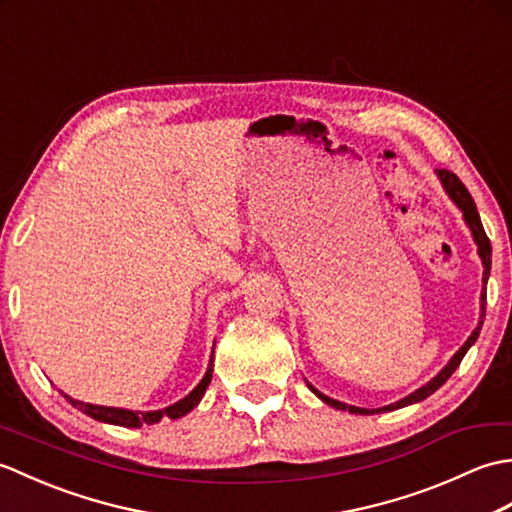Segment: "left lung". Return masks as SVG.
Segmentation results:
<instances>
[{
  "label": "left lung",
  "instance_id": "obj_1",
  "mask_svg": "<svg viewBox=\"0 0 512 512\" xmlns=\"http://www.w3.org/2000/svg\"><path fill=\"white\" fill-rule=\"evenodd\" d=\"M438 178L442 180V184H444V189H447V193H449V198L460 206V211H462V215H464V220H466V224H469V228H471V233H473V237H475V242H477V250H480V257H482V264H484V284L488 281V275H491V239L486 237V233H484V226H482V220H480V213H477V206H475V202H473V198H471V193H469V189L464 187L462 184V180L455 176L453 171H449V169H438ZM484 310H486V292H482V317H480V325H477V328L473 330V334L469 336V341H466L460 350H458V354H455L451 361H449V365L442 369V372L433 378V380H429L427 385L424 387H420L418 391H413L411 396H407L405 400H398V402H394V405H387V407H380V409H361V407H352V405H345V402H339V400H334V398H328V396H323L319 389H314L312 385H308L314 394H317L323 402H328L330 407H334V409H343V411H350V413H361V416H369V413H383V411H394V409H400V407H407V405H413V402H420V400H424V398H429L433 391L436 389H440L444 383H447V380L451 378V374L455 372V369L460 367V363H462V358H464V354L469 352V347L477 341V336H480V330H482V323H484Z\"/></svg>",
  "mask_w": 512,
  "mask_h": 512
}]
</instances>
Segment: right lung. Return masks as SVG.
Returning a JSON list of instances; mask_svg holds the SVG:
<instances>
[{
  "mask_svg": "<svg viewBox=\"0 0 512 512\" xmlns=\"http://www.w3.org/2000/svg\"><path fill=\"white\" fill-rule=\"evenodd\" d=\"M211 376H213V358H211V363H209V369H206L204 378L198 383V387H195L187 398L178 400L176 405H171V407L162 409V411H129V409L90 405V402L74 400V398H70V396H65V398H68V402H70L72 407H76V409L83 411V413H88V416L94 418V420L110 422V424H121V427H132V429H136V427H143V424H154V422H158L160 418H171V420L182 418L184 413H189V411L202 400L206 387H209V383H211Z\"/></svg>",
  "mask_w": 512,
  "mask_h": 512,
  "instance_id": "add662e5",
  "label": "right lung"
}]
</instances>
